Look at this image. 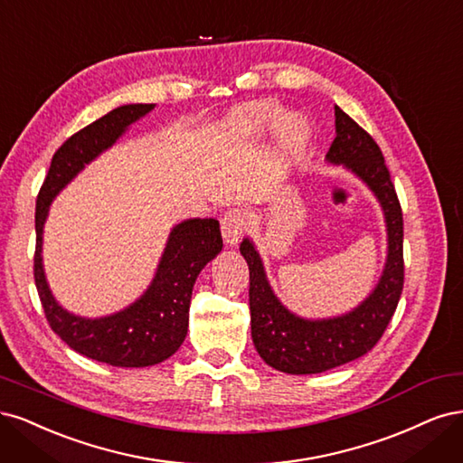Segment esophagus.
<instances>
[{"mask_svg": "<svg viewBox=\"0 0 463 463\" xmlns=\"http://www.w3.org/2000/svg\"><path fill=\"white\" fill-rule=\"evenodd\" d=\"M246 215L241 210H229L221 219V232H222V241H225L229 246H234L238 241H241L242 232L246 231Z\"/></svg>", "mask_w": 463, "mask_h": 463, "instance_id": "34e87169", "label": "esophagus"}]
</instances>
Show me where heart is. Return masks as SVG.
I'll list each match as a JSON object with an SVG mask.
<instances>
[{
    "label": "heart",
    "mask_w": 463,
    "mask_h": 463,
    "mask_svg": "<svg viewBox=\"0 0 463 463\" xmlns=\"http://www.w3.org/2000/svg\"><path fill=\"white\" fill-rule=\"evenodd\" d=\"M279 128L277 137V154L282 163H290L298 154L304 150V146L309 137V128L300 117H287L280 103L271 99L250 101L246 106L238 108L231 113L227 130L232 140H256L265 137L267 132Z\"/></svg>",
    "instance_id": "heart-1"
}]
</instances>
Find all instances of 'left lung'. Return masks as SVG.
<instances>
[{
    "mask_svg": "<svg viewBox=\"0 0 463 463\" xmlns=\"http://www.w3.org/2000/svg\"><path fill=\"white\" fill-rule=\"evenodd\" d=\"M336 138L326 161L345 165L375 194L389 234L383 275L365 300L346 316L304 319L294 316L269 287L260 253L244 238L241 253L250 269L251 338L267 365L290 375H313L362 357L383 336L404 288V221L381 147L350 115L335 106Z\"/></svg>",
    "mask_w": 463,
    "mask_h": 463,
    "instance_id": "obj_1",
    "label": "left lung"
}]
</instances>
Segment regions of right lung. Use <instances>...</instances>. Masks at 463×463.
Masks as SVG:
<instances>
[{"instance_id": "add662e5", "label": "right lung", "mask_w": 463, "mask_h": 463, "mask_svg": "<svg viewBox=\"0 0 463 463\" xmlns=\"http://www.w3.org/2000/svg\"><path fill=\"white\" fill-rule=\"evenodd\" d=\"M154 103H130L84 127L53 154L36 200L34 280L52 331L90 360L115 367H147L173 355L186 338L194 282L222 248L219 221L186 219L173 227L152 285L137 302L108 317L72 316L55 302L42 265V234L52 200L84 165L106 152Z\"/></svg>"}]
</instances>
